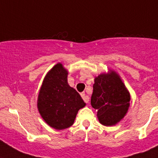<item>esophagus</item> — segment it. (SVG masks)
Instances as JSON below:
<instances>
[{
  "instance_id": "obj_1",
  "label": "esophagus",
  "mask_w": 158,
  "mask_h": 158,
  "mask_svg": "<svg viewBox=\"0 0 158 158\" xmlns=\"http://www.w3.org/2000/svg\"><path fill=\"white\" fill-rule=\"evenodd\" d=\"M81 96H82V98L83 99V100H84V102H85V103H88V102H89V97H88V95H87V94L85 93V92H82Z\"/></svg>"
}]
</instances>
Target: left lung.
<instances>
[{"label": "left lung", "mask_w": 158, "mask_h": 158, "mask_svg": "<svg viewBox=\"0 0 158 158\" xmlns=\"http://www.w3.org/2000/svg\"><path fill=\"white\" fill-rule=\"evenodd\" d=\"M94 81L91 104L97 110L98 120L104 126L116 125L128 112L130 93L113 70L102 73Z\"/></svg>", "instance_id": "8db88e82"}]
</instances>
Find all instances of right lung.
<instances>
[{"label": "right lung", "mask_w": 158, "mask_h": 158, "mask_svg": "<svg viewBox=\"0 0 158 158\" xmlns=\"http://www.w3.org/2000/svg\"><path fill=\"white\" fill-rule=\"evenodd\" d=\"M68 71L61 63L45 76L38 93L37 106L42 119L51 128L62 130L71 127L79 109L86 103L67 83Z\"/></svg>", "instance_id": "right-lung-1"}]
</instances>
